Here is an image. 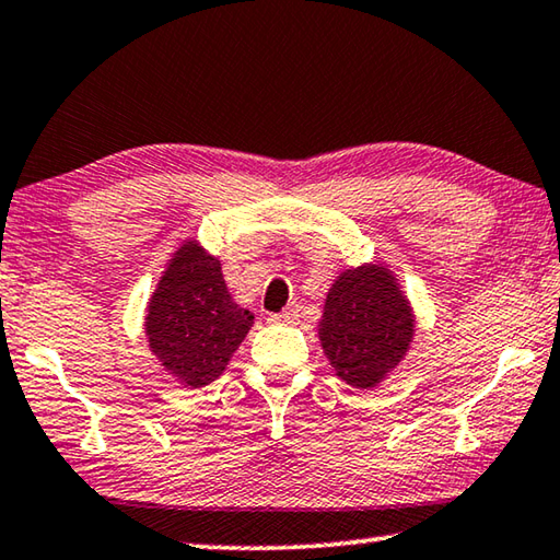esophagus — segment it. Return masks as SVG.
Listing matches in <instances>:
<instances>
[{"label":"esophagus","mask_w":560,"mask_h":560,"mask_svg":"<svg viewBox=\"0 0 560 560\" xmlns=\"http://www.w3.org/2000/svg\"><path fill=\"white\" fill-rule=\"evenodd\" d=\"M299 318V308H287L281 314H271L267 320L269 324H293Z\"/></svg>","instance_id":"obj_1"}]
</instances>
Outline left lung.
Here are the masks:
<instances>
[{
  "label": "left lung",
  "mask_w": 560,
  "mask_h": 560,
  "mask_svg": "<svg viewBox=\"0 0 560 560\" xmlns=\"http://www.w3.org/2000/svg\"><path fill=\"white\" fill-rule=\"evenodd\" d=\"M320 348L340 381L371 390L402 363L415 314L395 273L383 264L340 271L318 320Z\"/></svg>",
  "instance_id": "left-lung-1"
}]
</instances>
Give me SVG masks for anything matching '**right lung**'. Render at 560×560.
Returning <instances> with one entry per match:
<instances>
[{"label":"right lung","mask_w":560,"mask_h":560,"mask_svg":"<svg viewBox=\"0 0 560 560\" xmlns=\"http://www.w3.org/2000/svg\"><path fill=\"white\" fill-rule=\"evenodd\" d=\"M252 326L254 314L232 299L220 259L187 240L148 301L145 336L158 363L179 385L205 387L224 373Z\"/></svg>","instance_id":"add662e5"}]
</instances>
